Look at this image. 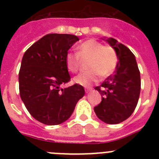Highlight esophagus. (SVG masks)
Instances as JSON below:
<instances>
[{
    "mask_svg": "<svg viewBox=\"0 0 159 159\" xmlns=\"http://www.w3.org/2000/svg\"><path fill=\"white\" fill-rule=\"evenodd\" d=\"M92 88H87V89H85V92H86V93H89V92H92Z\"/></svg>",
    "mask_w": 159,
    "mask_h": 159,
    "instance_id": "esophagus-1",
    "label": "esophagus"
}]
</instances>
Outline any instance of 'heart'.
Segmentation results:
<instances>
[{
    "mask_svg": "<svg viewBox=\"0 0 159 159\" xmlns=\"http://www.w3.org/2000/svg\"><path fill=\"white\" fill-rule=\"evenodd\" d=\"M80 59L87 60L88 72L81 73L74 78L75 84L84 87L91 86L98 81L99 75L102 78L109 76L115 71L118 64L116 50L111 46H104L101 42L90 39L77 47V55L68 52L65 57L67 68L71 72L78 71Z\"/></svg>",
    "mask_w": 159,
    "mask_h": 159,
    "instance_id": "1",
    "label": "heart"
}]
</instances>
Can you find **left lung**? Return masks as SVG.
I'll return each instance as SVG.
<instances>
[{
  "label": "left lung",
  "mask_w": 159,
  "mask_h": 159,
  "mask_svg": "<svg viewBox=\"0 0 159 159\" xmlns=\"http://www.w3.org/2000/svg\"><path fill=\"white\" fill-rule=\"evenodd\" d=\"M117 53L115 74L95 88L102 101L94 107L97 117L107 124H118L128 119L137 106L141 89L140 72L130 49L113 38H102Z\"/></svg>",
  "instance_id": "1"
}]
</instances>
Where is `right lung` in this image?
Instances as JSON below:
<instances>
[{"label":"right lung","mask_w":159,"mask_h":159,"mask_svg":"<svg viewBox=\"0 0 159 159\" xmlns=\"http://www.w3.org/2000/svg\"><path fill=\"white\" fill-rule=\"evenodd\" d=\"M78 40L74 35L48 34L24 54L19 71L20 95L31 116L43 124L58 125L67 120L85 93L77 84L60 88L71 80L65 57Z\"/></svg>","instance_id":"1"}]
</instances>
